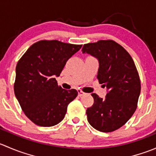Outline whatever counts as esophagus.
Wrapping results in <instances>:
<instances>
[{
  "instance_id": "34e87169",
  "label": "esophagus",
  "mask_w": 156,
  "mask_h": 156,
  "mask_svg": "<svg viewBox=\"0 0 156 156\" xmlns=\"http://www.w3.org/2000/svg\"><path fill=\"white\" fill-rule=\"evenodd\" d=\"M78 96H79V97H82V96L85 95V93L81 91V90H78Z\"/></svg>"
}]
</instances>
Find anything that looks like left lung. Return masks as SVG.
Returning a JSON list of instances; mask_svg holds the SVG:
<instances>
[{
  "label": "left lung",
  "instance_id": "8db88e82",
  "mask_svg": "<svg viewBox=\"0 0 156 156\" xmlns=\"http://www.w3.org/2000/svg\"><path fill=\"white\" fill-rule=\"evenodd\" d=\"M81 51L98 59L97 78L107 89L104 99L91 94L94 103L86 112L88 122L99 131H114L136 108L141 87L136 66L127 50L114 41L86 44Z\"/></svg>",
  "mask_w": 156,
  "mask_h": 156
}]
</instances>
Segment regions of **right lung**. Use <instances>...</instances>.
I'll return each instance as SVG.
<instances>
[{"label":"right lung","instance_id":"obj_1","mask_svg":"<svg viewBox=\"0 0 156 156\" xmlns=\"http://www.w3.org/2000/svg\"><path fill=\"white\" fill-rule=\"evenodd\" d=\"M82 45L56 40L40 41L31 45L16 67L15 96L25 115L35 125L51 127L65 117L67 106L78 96L75 89L58 86L66 63Z\"/></svg>","mask_w":156,"mask_h":156}]
</instances>
